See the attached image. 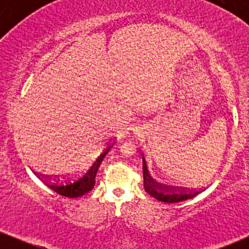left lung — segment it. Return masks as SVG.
Here are the masks:
<instances>
[{
  "label": "left lung",
  "mask_w": 249,
  "mask_h": 249,
  "mask_svg": "<svg viewBox=\"0 0 249 249\" xmlns=\"http://www.w3.org/2000/svg\"><path fill=\"white\" fill-rule=\"evenodd\" d=\"M142 176H144V188L151 196L162 202H180L184 200L191 199L198 196L204 190H188V188H180L166 185L159 184L152 177L148 174L146 162L142 158Z\"/></svg>",
  "instance_id": "left-lung-1"
}]
</instances>
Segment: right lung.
Masks as SVG:
<instances>
[{
    "label": "right lung",
    "mask_w": 249,
    "mask_h": 249,
    "mask_svg": "<svg viewBox=\"0 0 249 249\" xmlns=\"http://www.w3.org/2000/svg\"><path fill=\"white\" fill-rule=\"evenodd\" d=\"M111 146H112L111 142H107V145H104L101 152L97 154L87 166L82 168L81 171H77L75 173L61 177L43 176V174L39 173L35 174L48 187L63 196H68V198L82 196L85 193L90 192L93 186H95L96 174L98 172L101 162L104 159V157L107 156Z\"/></svg>",
    "instance_id": "add662e5"
}]
</instances>
